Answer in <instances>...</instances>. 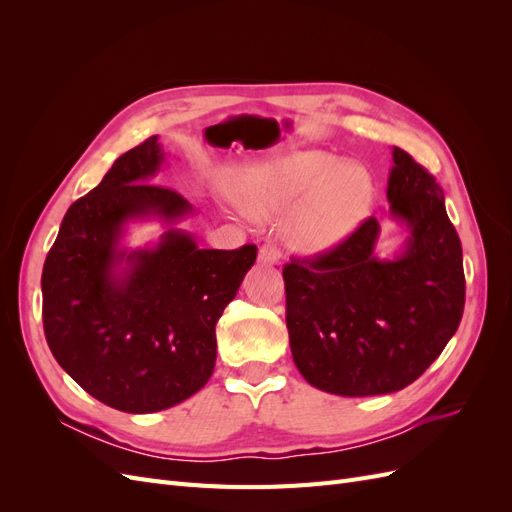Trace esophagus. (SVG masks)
<instances>
[{"instance_id": "34e87169", "label": "esophagus", "mask_w": 512, "mask_h": 512, "mask_svg": "<svg viewBox=\"0 0 512 512\" xmlns=\"http://www.w3.org/2000/svg\"><path fill=\"white\" fill-rule=\"evenodd\" d=\"M280 258H282V254H280V250H277V247H275L273 243H265V245L260 247L258 260L262 262V265H267V267L280 265Z\"/></svg>"}]
</instances>
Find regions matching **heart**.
Masks as SVG:
<instances>
[{
  "instance_id": "b5f03b06",
  "label": "heart",
  "mask_w": 512,
  "mask_h": 512,
  "mask_svg": "<svg viewBox=\"0 0 512 512\" xmlns=\"http://www.w3.org/2000/svg\"><path fill=\"white\" fill-rule=\"evenodd\" d=\"M374 200V179L361 162L322 149L290 151L258 164L237 190L239 207L269 220L299 205L288 239L303 254H324L361 226Z\"/></svg>"
}]
</instances>
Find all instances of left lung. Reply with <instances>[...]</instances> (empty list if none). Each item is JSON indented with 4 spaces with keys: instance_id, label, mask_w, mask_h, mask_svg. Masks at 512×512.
I'll list each match as a JSON object with an SVG mask.
<instances>
[{
    "instance_id": "1",
    "label": "left lung",
    "mask_w": 512,
    "mask_h": 512,
    "mask_svg": "<svg viewBox=\"0 0 512 512\" xmlns=\"http://www.w3.org/2000/svg\"><path fill=\"white\" fill-rule=\"evenodd\" d=\"M397 252L380 256L369 218L333 252L284 267L292 359L316 389L342 397L406 389L438 359L466 303L461 241L444 192L410 153L393 147L386 185Z\"/></svg>"
}]
</instances>
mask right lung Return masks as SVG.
Masks as SVG:
<instances>
[{
    "instance_id": "obj_1",
    "label": "right lung",
    "mask_w": 512,
    "mask_h": 512,
    "mask_svg": "<svg viewBox=\"0 0 512 512\" xmlns=\"http://www.w3.org/2000/svg\"><path fill=\"white\" fill-rule=\"evenodd\" d=\"M158 136L115 160L66 211L42 269V322L55 361L102 404L130 414L173 408L215 367V324L256 262V245L200 250L177 224L194 207L153 185ZM136 221H160L156 244L130 248Z\"/></svg>"
}]
</instances>
